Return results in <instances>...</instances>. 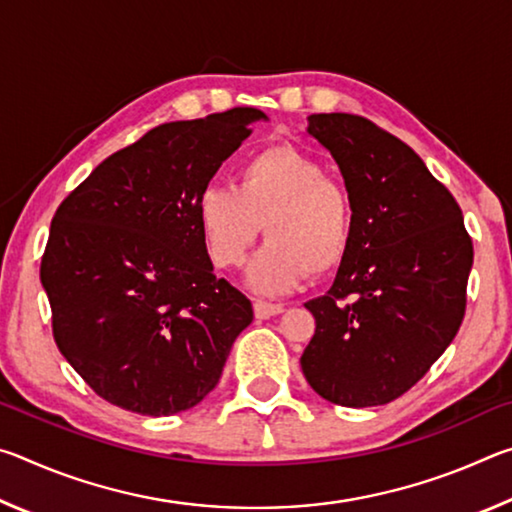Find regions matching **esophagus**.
Wrapping results in <instances>:
<instances>
[{
  "label": "esophagus",
  "mask_w": 512,
  "mask_h": 512,
  "mask_svg": "<svg viewBox=\"0 0 512 512\" xmlns=\"http://www.w3.org/2000/svg\"><path fill=\"white\" fill-rule=\"evenodd\" d=\"M284 307L277 305V302H264V300H255V316L257 318H273L277 314H282Z\"/></svg>",
  "instance_id": "1"
}]
</instances>
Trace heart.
Masks as SVG:
<instances>
[{
  "label": "heart",
  "mask_w": 512,
  "mask_h": 512,
  "mask_svg": "<svg viewBox=\"0 0 512 512\" xmlns=\"http://www.w3.org/2000/svg\"><path fill=\"white\" fill-rule=\"evenodd\" d=\"M196 219L207 255L219 268L244 264L264 225L268 244L250 266L248 284L268 296L298 287L309 273L334 271L348 257L354 235L348 189L293 146L248 155L232 187H205Z\"/></svg>",
  "instance_id": "b5f03b06"
}]
</instances>
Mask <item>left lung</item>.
Masks as SVG:
<instances>
[{
  "instance_id": "left-lung-1",
  "label": "left lung",
  "mask_w": 512,
  "mask_h": 512,
  "mask_svg": "<svg viewBox=\"0 0 512 512\" xmlns=\"http://www.w3.org/2000/svg\"><path fill=\"white\" fill-rule=\"evenodd\" d=\"M354 205L348 257L325 296L305 302L316 332L300 366L327 402L397 400L454 341L474 248L454 196L395 135L348 112L309 115Z\"/></svg>"
}]
</instances>
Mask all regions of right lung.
Here are the masks:
<instances>
[{
    "label": "right lung",
    "mask_w": 512,
    "mask_h": 512,
    "mask_svg": "<svg viewBox=\"0 0 512 512\" xmlns=\"http://www.w3.org/2000/svg\"><path fill=\"white\" fill-rule=\"evenodd\" d=\"M262 110L171 121L103 160L51 221L40 282L63 357L103 400L142 415L219 384L253 305L214 275L198 194Z\"/></svg>",
    "instance_id": "1"
}]
</instances>
